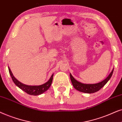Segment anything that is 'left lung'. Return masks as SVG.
I'll use <instances>...</instances> for the list:
<instances>
[{
	"mask_svg": "<svg viewBox=\"0 0 122 122\" xmlns=\"http://www.w3.org/2000/svg\"><path fill=\"white\" fill-rule=\"evenodd\" d=\"M114 69L112 70V72L110 73L108 77L102 81L99 82L97 84H83L81 82L77 81L76 79H74V77L72 76V75L70 74V79L72 82V85L74 86V88L76 90L79 91V92H85V93H94L98 92L102 89L105 84L107 83V82L109 80L110 77H112V74H113Z\"/></svg>",
	"mask_w": 122,
	"mask_h": 122,
	"instance_id": "8db88e82",
	"label": "left lung"
}]
</instances>
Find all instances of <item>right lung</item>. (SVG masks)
Returning a JSON list of instances; mask_svg holds the SVG:
<instances>
[{"label":"right lung","instance_id":"1","mask_svg":"<svg viewBox=\"0 0 122 122\" xmlns=\"http://www.w3.org/2000/svg\"><path fill=\"white\" fill-rule=\"evenodd\" d=\"M8 69H9V74L10 75L11 77H12L13 81L14 83L18 87H19L20 89H22L23 91L24 92H27V94H30L31 95H38L40 94H42V93L46 92L50 88V86H51L52 82L53 80V74L52 75V76L50 77L49 80L46 83L42 84L41 85L38 86H31V85H25V84H22V82L19 81L16 78L14 77L13 75L12 71H11L10 67H8Z\"/></svg>","mask_w":122,"mask_h":122}]
</instances>
